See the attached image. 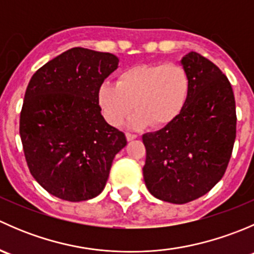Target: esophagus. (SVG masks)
I'll list each match as a JSON object with an SVG mask.
<instances>
[{"label": "esophagus", "instance_id": "obj_1", "mask_svg": "<svg viewBox=\"0 0 254 254\" xmlns=\"http://www.w3.org/2000/svg\"><path fill=\"white\" fill-rule=\"evenodd\" d=\"M137 135L136 134H132V132H127V139L129 140V141H131V140L136 139Z\"/></svg>", "mask_w": 254, "mask_h": 254}]
</instances>
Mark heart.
<instances>
[{
	"mask_svg": "<svg viewBox=\"0 0 254 254\" xmlns=\"http://www.w3.org/2000/svg\"><path fill=\"white\" fill-rule=\"evenodd\" d=\"M190 77L177 63L140 64L118 76L117 83L104 82L98 89V103L109 124L118 127L135 108L132 127L150 123L162 127L179 117L189 99Z\"/></svg>",
	"mask_w": 254,
	"mask_h": 254,
	"instance_id": "heart-1",
	"label": "heart"
}]
</instances>
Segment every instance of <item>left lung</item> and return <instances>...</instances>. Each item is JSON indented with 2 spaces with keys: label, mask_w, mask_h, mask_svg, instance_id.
<instances>
[{
  "label": "left lung",
  "mask_w": 254,
  "mask_h": 254,
  "mask_svg": "<svg viewBox=\"0 0 254 254\" xmlns=\"http://www.w3.org/2000/svg\"><path fill=\"white\" fill-rule=\"evenodd\" d=\"M190 77L186 108L163 129L142 135V168L157 199L186 204L200 198L222 178L236 139V104L222 71L195 51L182 59Z\"/></svg>",
  "instance_id": "8db88e82"
}]
</instances>
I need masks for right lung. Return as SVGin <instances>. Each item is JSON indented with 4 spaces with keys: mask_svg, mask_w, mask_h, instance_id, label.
Masks as SVG:
<instances>
[{
    "mask_svg": "<svg viewBox=\"0 0 254 254\" xmlns=\"http://www.w3.org/2000/svg\"><path fill=\"white\" fill-rule=\"evenodd\" d=\"M118 63L113 54L72 48L28 83L19 119L23 151L35 181L56 198L82 201L101 194L127 145L98 103L99 87Z\"/></svg>",
    "mask_w": 254,
    "mask_h": 254,
    "instance_id": "1",
    "label": "right lung"
}]
</instances>
